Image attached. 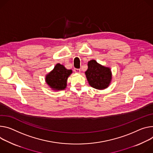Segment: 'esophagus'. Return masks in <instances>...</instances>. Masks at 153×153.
I'll return each instance as SVG.
<instances>
[{
	"label": "esophagus",
	"mask_w": 153,
	"mask_h": 153,
	"mask_svg": "<svg viewBox=\"0 0 153 153\" xmlns=\"http://www.w3.org/2000/svg\"><path fill=\"white\" fill-rule=\"evenodd\" d=\"M74 71L76 73H80V69H76V68H74Z\"/></svg>",
	"instance_id": "34e87169"
}]
</instances>
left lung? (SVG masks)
I'll return each mask as SVG.
<instances>
[{"label":"left lung","mask_w":153,"mask_h":153,"mask_svg":"<svg viewBox=\"0 0 153 153\" xmlns=\"http://www.w3.org/2000/svg\"><path fill=\"white\" fill-rule=\"evenodd\" d=\"M85 74L89 85L97 90L107 88L112 79L111 69L98 63L95 60L88 62V69Z\"/></svg>","instance_id":"obj_1"}]
</instances>
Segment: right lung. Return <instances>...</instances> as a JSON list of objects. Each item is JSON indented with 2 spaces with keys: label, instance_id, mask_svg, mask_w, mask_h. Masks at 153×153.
<instances>
[{
  "label": "right lung",
  "instance_id": "right-lung-1",
  "mask_svg": "<svg viewBox=\"0 0 153 153\" xmlns=\"http://www.w3.org/2000/svg\"><path fill=\"white\" fill-rule=\"evenodd\" d=\"M72 73L71 69H67L63 65L57 63L52 70L46 75L45 81L52 90H63L66 88L68 78Z\"/></svg>",
  "mask_w": 153,
  "mask_h": 153
}]
</instances>
